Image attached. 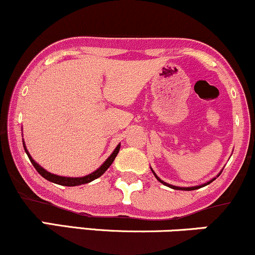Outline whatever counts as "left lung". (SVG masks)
<instances>
[{
  "instance_id": "1",
  "label": "left lung",
  "mask_w": 255,
  "mask_h": 255,
  "mask_svg": "<svg viewBox=\"0 0 255 255\" xmlns=\"http://www.w3.org/2000/svg\"><path fill=\"white\" fill-rule=\"evenodd\" d=\"M152 173H154V170H152ZM154 175L156 176V179H157L158 181L162 182V184L166 185V186H168V187H170V188H174V190H182V191H192V190H197V188H200V187H203V186H206V185H209V184H210V182H212V181L215 180V179H212L211 181L206 182V184H204V185H200V186H194V187H176V186H173V185H169V184H167V182H164V181L161 180V179L158 178V176H157L156 174H155V173H154Z\"/></svg>"
}]
</instances>
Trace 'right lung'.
<instances>
[{
  "label": "right lung",
  "instance_id": "obj_1",
  "mask_svg": "<svg viewBox=\"0 0 255 255\" xmlns=\"http://www.w3.org/2000/svg\"><path fill=\"white\" fill-rule=\"evenodd\" d=\"M23 148H25V151L26 154L28 155V158L29 161H31L33 166H34V168L37 169V172L40 174L43 178L46 179V180H49L51 182H55V184H58V185H62V186H79V185H83V184H88V182H91L93 180H95V179H98L99 176H101L104 174L105 172H106L107 168L112 164L113 161H115V158L117 156V154L119 152V149H121V144L117 145V148L115 149V151L111 154V156L107 158L105 162L101 164L100 168H98L95 172H93L92 174H88L86 176H82V178H67V176H59V175H55V174H51V173L47 172V170H45L43 167H40L39 164L35 162L34 160L31 157V155L28 154V151H27L25 144H23Z\"/></svg>",
  "mask_w": 255,
  "mask_h": 255
}]
</instances>
